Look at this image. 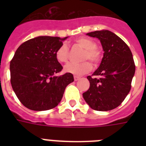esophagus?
<instances>
[{"instance_id":"1","label":"esophagus","mask_w":146,"mask_h":146,"mask_svg":"<svg viewBox=\"0 0 146 146\" xmlns=\"http://www.w3.org/2000/svg\"><path fill=\"white\" fill-rule=\"evenodd\" d=\"M80 79V76H74V80L75 81H77V80H79Z\"/></svg>"}]
</instances>
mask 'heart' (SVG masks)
Segmentation results:
<instances>
[{"mask_svg": "<svg viewBox=\"0 0 146 146\" xmlns=\"http://www.w3.org/2000/svg\"><path fill=\"white\" fill-rule=\"evenodd\" d=\"M76 44L85 49L82 54V60L85 61L80 64H68L64 66V70L65 73H71L76 76H80L88 73L92 70V64L90 62L97 65L102 59V52L96 47V43L91 38L86 37L78 38L75 40ZM55 57L60 63H66L69 58V49L66 44H63L58 48L55 52Z\"/></svg>", "mask_w": 146, "mask_h": 146, "instance_id": "b5f03b06", "label": "heart"}]
</instances>
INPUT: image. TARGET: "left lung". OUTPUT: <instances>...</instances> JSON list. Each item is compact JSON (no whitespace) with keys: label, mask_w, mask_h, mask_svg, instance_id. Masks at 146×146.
<instances>
[{"label":"left lung","mask_w":146,"mask_h":146,"mask_svg":"<svg viewBox=\"0 0 146 146\" xmlns=\"http://www.w3.org/2000/svg\"><path fill=\"white\" fill-rule=\"evenodd\" d=\"M100 40L104 55L92 76L83 98L93 110L111 111L118 107L131 89L136 66L129 48L120 37L109 30L95 31L86 34Z\"/></svg>","instance_id":"obj_1"}]
</instances>
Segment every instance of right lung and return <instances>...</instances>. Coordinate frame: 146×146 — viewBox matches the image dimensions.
Listing matches in <instances>:
<instances>
[{"label": "right lung", "mask_w": 146, "mask_h": 146, "mask_svg": "<svg viewBox=\"0 0 146 146\" xmlns=\"http://www.w3.org/2000/svg\"><path fill=\"white\" fill-rule=\"evenodd\" d=\"M68 37L38 36L17 48L10 61V82L18 99L27 108L41 111L58 105L73 74H55L63 66L55 52Z\"/></svg>", "instance_id": "add662e5"}]
</instances>
